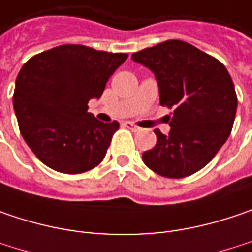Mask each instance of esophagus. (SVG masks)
<instances>
[{
  "mask_svg": "<svg viewBox=\"0 0 252 252\" xmlns=\"http://www.w3.org/2000/svg\"><path fill=\"white\" fill-rule=\"evenodd\" d=\"M124 126L128 128V129H131V131H140V126H135V124L131 123V121H126V123H124Z\"/></svg>",
  "mask_w": 252,
  "mask_h": 252,
  "instance_id": "esophagus-1",
  "label": "esophagus"
}]
</instances>
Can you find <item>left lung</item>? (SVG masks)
<instances>
[{"mask_svg": "<svg viewBox=\"0 0 252 252\" xmlns=\"http://www.w3.org/2000/svg\"><path fill=\"white\" fill-rule=\"evenodd\" d=\"M148 67L159 87L168 135L156 129L157 144L142 154L145 165L167 178H184L204 168L231 134L237 94L227 68L197 47L168 39L132 54Z\"/></svg>", "mask_w": 252, "mask_h": 252, "instance_id": "left-lung-1", "label": "left lung"}]
</instances>
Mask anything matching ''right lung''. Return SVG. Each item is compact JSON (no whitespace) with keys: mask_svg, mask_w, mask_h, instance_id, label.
Instances as JSON below:
<instances>
[{"mask_svg":"<svg viewBox=\"0 0 252 252\" xmlns=\"http://www.w3.org/2000/svg\"><path fill=\"white\" fill-rule=\"evenodd\" d=\"M124 52L65 44L30 58L18 72L14 111L20 132L41 162L63 174H81L104 159L118 121L101 123L88 112Z\"/></svg>","mask_w":252,"mask_h":252,"instance_id":"1","label":"right lung"}]
</instances>
